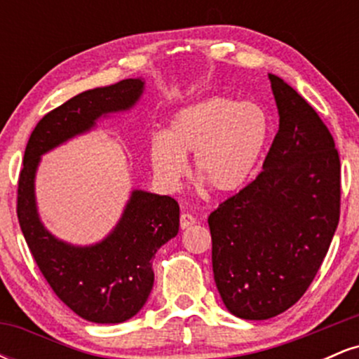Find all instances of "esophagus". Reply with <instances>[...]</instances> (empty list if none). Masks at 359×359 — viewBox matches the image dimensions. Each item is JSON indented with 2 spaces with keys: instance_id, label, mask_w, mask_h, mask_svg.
<instances>
[{
  "instance_id": "esophagus-1",
  "label": "esophagus",
  "mask_w": 359,
  "mask_h": 359,
  "mask_svg": "<svg viewBox=\"0 0 359 359\" xmlns=\"http://www.w3.org/2000/svg\"><path fill=\"white\" fill-rule=\"evenodd\" d=\"M194 222H196V217H194L192 214H189V212L180 214V228H182V229L191 228Z\"/></svg>"
}]
</instances>
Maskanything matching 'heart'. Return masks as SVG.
Returning a JSON list of instances; mask_svg holds the SVG:
<instances>
[{
  "label": "heart",
  "mask_w": 359,
  "mask_h": 359,
  "mask_svg": "<svg viewBox=\"0 0 359 359\" xmlns=\"http://www.w3.org/2000/svg\"><path fill=\"white\" fill-rule=\"evenodd\" d=\"M269 118L255 102L212 96L185 106L172 118L167 133L150 140L154 174L174 191L187 174L194 154V175L216 192L241 189L257 167L269 140Z\"/></svg>",
  "instance_id": "obj_1"
}]
</instances>
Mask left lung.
I'll use <instances>...</instances> for the list:
<instances>
[{
	"mask_svg": "<svg viewBox=\"0 0 359 359\" xmlns=\"http://www.w3.org/2000/svg\"><path fill=\"white\" fill-rule=\"evenodd\" d=\"M278 109L263 170L209 216L214 282L233 316L265 320L294 306L323 265L341 205V163L327 126L269 74Z\"/></svg>",
	"mask_w": 359,
	"mask_h": 359,
	"instance_id": "8db88e82",
	"label": "left lung"
}]
</instances>
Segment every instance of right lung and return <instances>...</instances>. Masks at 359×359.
<instances>
[{
    "mask_svg": "<svg viewBox=\"0 0 359 359\" xmlns=\"http://www.w3.org/2000/svg\"><path fill=\"white\" fill-rule=\"evenodd\" d=\"M143 90V79L84 90L45 114L25 148L16 205L20 228L57 297L90 323H125L145 306L155 278L151 258L179 233V204L170 196L135 189L118 224L104 240L76 246L53 236L40 221L36 168L40 156L88 133L100 118L133 108Z\"/></svg>",
    "mask_w": 359,
    "mask_h": 359,
    "instance_id": "right-lung-1",
    "label": "right lung"
}]
</instances>
